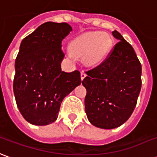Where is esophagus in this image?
Instances as JSON below:
<instances>
[{
  "mask_svg": "<svg viewBox=\"0 0 157 157\" xmlns=\"http://www.w3.org/2000/svg\"><path fill=\"white\" fill-rule=\"evenodd\" d=\"M86 76H87V74L84 73V72H81V73H80L81 80H83V79H84V78H85V77H86Z\"/></svg>",
  "mask_w": 157,
  "mask_h": 157,
  "instance_id": "esophagus-1",
  "label": "esophagus"
}]
</instances>
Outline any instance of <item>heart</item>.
Listing matches in <instances>:
<instances>
[{"label":"heart","instance_id":"heart-1","mask_svg":"<svg viewBox=\"0 0 157 157\" xmlns=\"http://www.w3.org/2000/svg\"><path fill=\"white\" fill-rule=\"evenodd\" d=\"M112 46V39L106 33L91 31L78 35L70 41L68 48L73 56L81 57L84 64L95 66L105 59Z\"/></svg>","mask_w":157,"mask_h":157}]
</instances>
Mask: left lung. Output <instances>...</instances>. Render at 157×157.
<instances>
[{
  "mask_svg": "<svg viewBox=\"0 0 157 157\" xmlns=\"http://www.w3.org/2000/svg\"><path fill=\"white\" fill-rule=\"evenodd\" d=\"M112 35L117 44L101 65L86 72L82 81L87 90L88 119L104 129L117 128L129 118L141 89V64L134 48L117 30Z\"/></svg>",
  "mask_w": 157,
  "mask_h": 157,
  "instance_id": "8db88e82",
  "label": "left lung"
}]
</instances>
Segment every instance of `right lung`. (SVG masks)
Segmentation results:
<instances>
[{
	"label": "right lung",
	"instance_id": "add662e5",
	"mask_svg": "<svg viewBox=\"0 0 157 157\" xmlns=\"http://www.w3.org/2000/svg\"><path fill=\"white\" fill-rule=\"evenodd\" d=\"M67 23L47 22L24 38L15 61L13 92L17 108L33 125L57 119L63 100L81 84L80 73L62 71V41L71 31Z\"/></svg>",
	"mask_w": 157,
	"mask_h": 157
}]
</instances>
